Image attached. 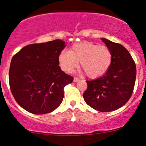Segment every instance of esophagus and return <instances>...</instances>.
Wrapping results in <instances>:
<instances>
[{
	"label": "esophagus",
	"instance_id": "34e87169",
	"mask_svg": "<svg viewBox=\"0 0 146 146\" xmlns=\"http://www.w3.org/2000/svg\"><path fill=\"white\" fill-rule=\"evenodd\" d=\"M78 81H79V79L78 78V77H74V79H73V82H78Z\"/></svg>",
	"mask_w": 146,
	"mask_h": 146
}]
</instances>
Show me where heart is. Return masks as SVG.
Masks as SVG:
<instances>
[{
	"mask_svg": "<svg viewBox=\"0 0 146 146\" xmlns=\"http://www.w3.org/2000/svg\"><path fill=\"white\" fill-rule=\"evenodd\" d=\"M112 58V52L106 46L82 42L72 46L69 51L61 52L58 62L62 71L71 73L80 62L81 68L87 76L94 78L106 73Z\"/></svg>",
	"mask_w": 146,
	"mask_h": 146,
	"instance_id": "obj_1",
	"label": "heart"
}]
</instances>
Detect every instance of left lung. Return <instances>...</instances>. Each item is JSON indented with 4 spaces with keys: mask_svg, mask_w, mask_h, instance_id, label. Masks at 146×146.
Segmentation results:
<instances>
[{
    "mask_svg": "<svg viewBox=\"0 0 146 146\" xmlns=\"http://www.w3.org/2000/svg\"><path fill=\"white\" fill-rule=\"evenodd\" d=\"M112 52V62L104 75L86 81L83 94L86 104L100 112H111L128 102L133 92L136 65L129 51L121 45L101 38Z\"/></svg>",
    "mask_w": 146,
    "mask_h": 146,
    "instance_id": "8db88e82",
    "label": "left lung"
}]
</instances>
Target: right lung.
<instances>
[{
    "label": "right lung",
    "mask_w": 146,
    "mask_h": 146,
    "mask_svg": "<svg viewBox=\"0 0 146 146\" xmlns=\"http://www.w3.org/2000/svg\"><path fill=\"white\" fill-rule=\"evenodd\" d=\"M61 40L29 44L13 56L9 86L17 104L35 114L51 112L61 104L64 88L73 77L60 69L58 56L66 46Z\"/></svg>",
    "instance_id": "add662e5"
}]
</instances>
